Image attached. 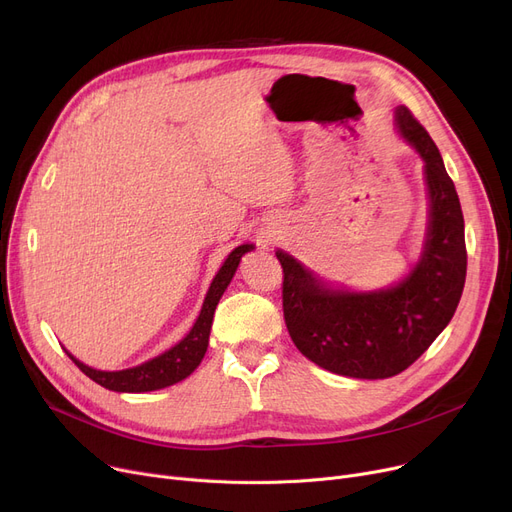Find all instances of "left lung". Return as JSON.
<instances>
[{"mask_svg":"<svg viewBox=\"0 0 512 512\" xmlns=\"http://www.w3.org/2000/svg\"><path fill=\"white\" fill-rule=\"evenodd\" d=\"M396 130L423 159L429 222L423 253L407 278L371 292L332 288L303 263L276 251L282 263V307L294 346L332 373L384 380L405 371L448 326L465 276V220L442 155L405 105Z\"/></svg>","mask_w":512,"mask_h":512,"instance_id":"1","label":"left lung"}]
</instances>
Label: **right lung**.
<instances>
[{"label": "right lung", "mask_w": 512, "mask_h": 512, "mask_svg": "<svg viewBox=\"0 0 512 512\" xmlns=\"http://www.w3.org/2000/svg\"><path fill=\"white\" fill-rule=\"evenodd\" d=\"M253 249H255L253 245H240L228 255V259L220 267V272L215 274V278L207 290V297L203 301V307L195 321V326L176 346H172L170 351L161 353L159 357H155L143 365L122 369V371L93 369L85 363H80L76 357H72L66 351L68 357L74 361V365L80 371L89 375L93 382H97L99 386H103L107 390H114V392H151V390H161V388H168L172 384L182 382L199 367L201 359L205 357V351L209 346V332H211L215 307H218L224 290L228 288L230 280L234 278L242 255L253 251Z\"/></svg>", "instance_id": "add662e5"}]
</instances>
